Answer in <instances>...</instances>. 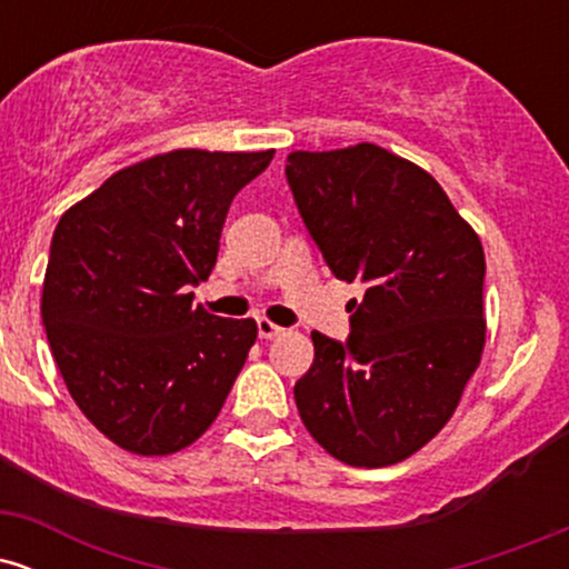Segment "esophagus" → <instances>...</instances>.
Returning a JSON list of instances; mask_svg holds the SVG:
<instances>
[{"instance_id":"obj_1","label":"esophagus","mask_w":569,"mask_h":569,"mask_svg":"<svg viewBox=\"0 0 569 569\" xmlns=\"http://www.w3.org/2000/svg\"><path fill=\"white\" fill-rule=\"evenodd\" d=\"M257 329H259V337H262V339H276V337L283 335V329H280L278 323H272L270 318H259Z\"/></svg>"}]
</instances>
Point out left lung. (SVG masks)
Listing matches in <instances>:
<instances>
[{
    "label": "left lung",
    "mask_w": 569,
    "mask_h": 569,
    "mask_svg": "<svg viewBox=\"0 0 569 569\" xmlns=\"http://www.w3.org/2000/svg\"><path fill=\"white\" fill-rule=\"evenodd\" d=\"M286 179L329 270L367 289L348 342L312 331L299 417L337 460L393 466L447 426L479 367L485 248L433 176L377 143L291 152Z\"/></svg>",
    "instance_id": "left-lung-1"
}]
</instances>
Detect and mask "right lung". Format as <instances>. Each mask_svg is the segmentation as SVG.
I'll return each mask as SVG.
<instances>
[{"label":"right lung","mask_w":569,"mask_h":569,"mask_svg":"<svg viewBox=\"0 0 569 569\" xmlns=\"http://www.w3.org/2000/svg\"><path fill=\"white\" fill-rule=\"evenodd\" d=\"M267 152L173 149L109 176L53 232L42 323L71 398L126 452L173 455L224 407L257 321L192 310Z\"/></svg>","instance_id":"right-lung-1"}]
</instances>
